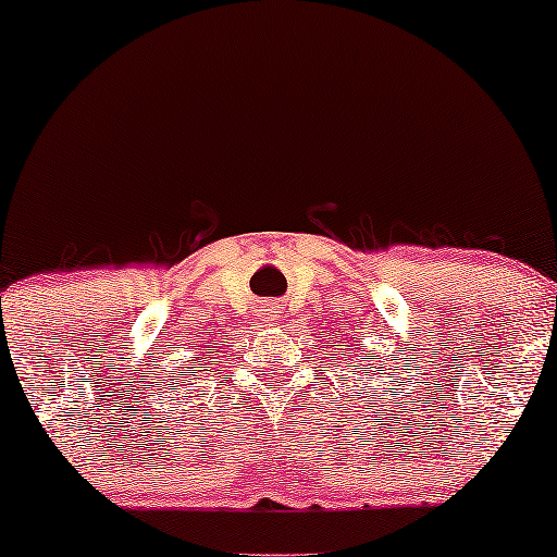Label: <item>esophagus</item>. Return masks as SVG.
<instances>
[{"label":"esophagus","instance_id":"esophagus-1","mask_svg":"<svg viewBox=\"0 0 557 557\" xmlns=\"http://www.w3.org/2000/svg\"><path fill=\"white\" fill-rule=\"evenodd\" d=\"M267 317H277V306H270V309H267Z\"/></svg>","mask_w":557,"mask_h":557}]
</instances>
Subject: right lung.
<instances>
[{
    "instance_id": "add662e5",
    "label": "right lung",
    "mask_w": 557,
    "mask_h": 557,
    "mask_svg": "<svg viewBox=\"0 0 557 557\" xmlns=\"http://www.w3.org/2000/svg\"><path fill=\"white\" fill-rule=\"evenodd\" d=\"M188 372H190V374H196V367H190V369H188Z\"/></svg>"
}]
</instances>
